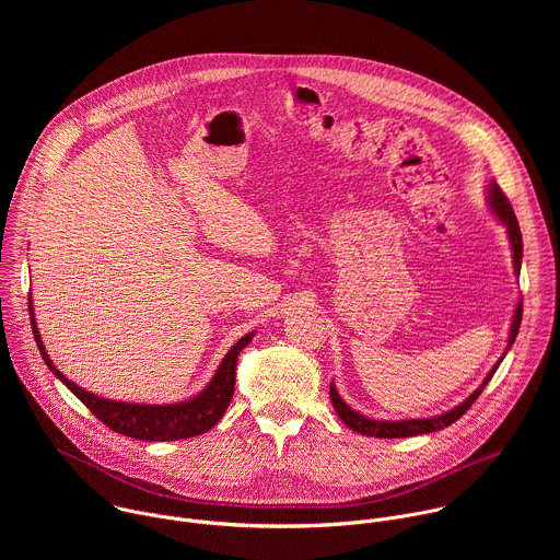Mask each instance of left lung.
<instances>
[{
	"label": "left lung",
	"instance_id": "1",
	"mask_svg": "<svg viewBox=\"0 0 560 560\" xmlns=\"http://www.w3.org/2000/svg\"><path fill=\"white\" fill-rule=\"evenodd\" d=\"M490 208L492 212L508 225V234H510V242H512V253H514V270L516 275L521 272V259H523V236H521V228H518V221H516V214H514V208L510 203V199L505 197V192L497 186V184H490ZM521 318H523V301H518L516 305V312H514V322H512V330H510V341H508V348H505V354L510 352L516 335H518V328H521ZM505 354L499 359V363L490 370V374L486 376V381L481 383V387H478L471 396H467L465 401L460 406H456L454 410L441 415V417H434V419H412V421H372L359 412H354L343 398L339 396L337 387L330 385V398H332V406L339 415V419L354 432L359 434H365V436H376V439H401V436H417V434H428V432H436V430H443L447 425H452L454 421H458L469 408L471 404L476 401L478 396H481L483 387L490 383V378L494 376L497 368L501 365V361L505 359Z\"/></svg>",
	"mask_w": 560,
	"mask_h": 560
}]
</instances>
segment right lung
Masks as SVG:
<instances>
[{"mask_svg":"<svg viewBox=\"0 0 560 560\" xmlns=\"http://www.w3.org/2000/svg\"><path fill=\"white\" fill-rule=\"evenodd\" d=\"M31 303V301H28ZM31 312V326H33V337L37 341L39 354L50 368V372L82 401L104 425L110 430L139 439V441H177V439H190L208 432L217 421L225 415L230 398L234 392V372H236V357L242 352L250 341L253 332L246 335L244 339H238L225 359L221 361L217 374L212 376L210 385L197 394L190 401L184 404H171V406H139V404H119V401H108V398H100L93 392H86L72 381H68L48 359L44 343L39 339L37 326H35V316H33V305H28Z\"/></svg>","mask_w":560,"mask_h":560,"instance_id":"obj_1","label":"right lung"}]
</instances>
